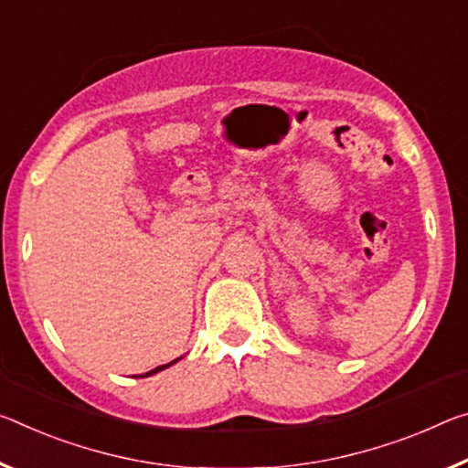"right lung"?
I'll return each instance as SVG.
<instances>
[{
  "instance_id": "1",
  "label": "right lung",
  "mask_w": 468,
  "mask_h": 468,
  "mask_svg": "<svg viewBox=\"0 0 468 468\" xmlns=\"http://www.w3.org/2000/svg\"><path fill=\"white\" fill-rule=\"evenodd\" d=\"M181 358H176V360H173V362H168V365H162V367H155L154 370H147L145 375H139V377H152V375H155V373H160V370H165V368H168V367H173L175 362H179Z\"/></svg>"
}]
</instances>
